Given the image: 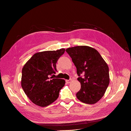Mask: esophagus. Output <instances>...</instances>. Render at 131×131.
Segmentation results:
<instances>
[{
  "label": "esophagus",
  "mask_w": 131,
  "mask_h": 131,
  "mask_svg": "<svg viewBox=\"0 0 131 131\" xmlns=\"http://www.w3.org/2000/svg\"><path fill=\"white\" fill-rule=\"evenodd\" d=\"M66 81L67 84H70V83L72 82V80H71V79H69V80H66Z\"/></svg>",
  "instance_id": "esophagus-1"
}]
</instances>
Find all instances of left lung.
<instances>
[{
  "label": "left lung",
  "instance_id": "left-lung-1",
  "mask_svg": "<svg viewBox=\"0 0 131 131\" xmlns=\"http://www.w3.org/2000/svg\"><path fill=\"white\" fill-rule=\"evenodd\" d=\"M66 51L76 67L81 84L77 98L86 104H95L104 96L109 84L108 64L100 53L90 46H77Z\"/></svg>",
  "mask_w": 131,
  "mask_h": 131
}]
</instances>
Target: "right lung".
Returning <instances> with one entry per match:
<instances>
[{
	"label": "right lung",
	"instance_id": "right-lung-1",
	"mask_svg": "<svg viewBox=\"0 0 131 131\" xmlns=\"http://www.w3.org/2000/svg\"><path fill=\"white\" fill-rule=\"evenodd\" d=\"M64 52L65 49H61L37 52L23 66L21 86L34 104L44 107L58 98L65 80L50 76L57 72L56 64Z\"/></svg>",
	"mask_w": 131,
	"mask_h": 131
}]
</instances>
